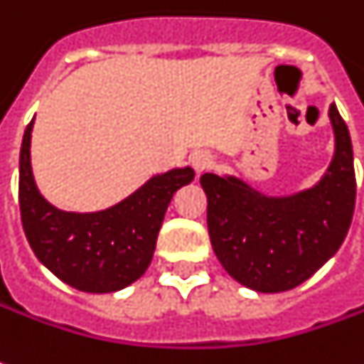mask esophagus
Returning <instances> with one entry per match:
<instances>
[{"label":"esophagus","instance_id":"esophagus-1","mask_svg":"<svg viewBox=\"0 0 364 364\" xmlns=\"http://www.w3.org/2000/svg\"><path fill=\"white\" fill-rule=\"evenodd\" d=\"M192 166H194V170L196 172H204V170H208L212 166V156L208 152H204V150H200V152L192 154Z\"/></svg>","mask_w":364,"mask_h":364}]
</instances>
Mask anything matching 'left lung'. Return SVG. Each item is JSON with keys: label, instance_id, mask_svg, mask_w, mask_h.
<instances>
[{"label": "left lung", "instance_id": "obj_1", "mask_svg": "<svg viewBox=\"0 0 364 364\" xmlns=\"http://www.w3.org/2000/svg\"><path fill=\"white\" fill-rule=\"evenodd\" d=\"M335 158L323 180L289 198H268L238 178L202 174L208 234L224 270L258 292H282L311 279L341 248L355 212L353 144L335 104Z\"/></svg>", "mask_w": 364, "mask_h": 364}]
</instances>
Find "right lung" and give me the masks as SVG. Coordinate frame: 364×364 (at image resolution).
Returning <instances> with one entry per match:
<instances>
[{
	"label": "right lung",
	"mask_w": 364,
	"mask_h": 364,
	"mask_svg": "<svg viewBox=\"0 0 364 364\" xmlns=\"http://www.w3.org/2000/svg\"><path fill=\"white\" fill-rule=\"evenodd\" d=\"M28 124L19 152V212L33 255L65 284L84 292H114L150 267L166 208L178 188L194 180L190 168L146 182L130 198L104 212L75 214L41 198L31 176Z\"/></svg>",
	"instance_id": "1"
}]
</instances>
